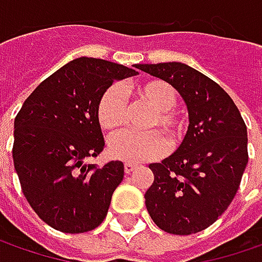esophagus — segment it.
<instances>
[{
	"instance_id": "esophagus-1",
	"label": "esophagus",
	"mask_w": 262,
	"mask_h": 262,
	"mask_svg": "<svg viewBox=\"0 0 262 262\" xmlns=\"http://www.w3.org/2000/svg\"><path fill=\"white\" fill-rule=\"evenodd\" d=\"M136 167H137V165H134V163H125V165H124V170H125V173H128V175H129V173H131V172H133Z\"/></svg>"
}]
</instances>
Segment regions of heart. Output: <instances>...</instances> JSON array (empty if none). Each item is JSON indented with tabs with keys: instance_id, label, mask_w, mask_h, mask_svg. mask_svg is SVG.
<instances>
[{
	"instance_id": "b5f03b06",
	"label": "heart",
	"mask_w": 262,
	"mask_h": 262,
	"mask_svg": "<svg viewBox=\"0 0 262 262\" xmlns=\"http://www.w3.org/2000/svg\"><path fill=\"white\" fill-rule=\"evenodd\" d=\"M138 97L155 109V115L148 121V128L160 126L170 140H175L181 131V121L175 115L176 92L162 80L148 81L137 89ZM97 119L100 126L114 133L125 121V97L119 86H112L102 95L97 105ZM167 148L166 138L157 131L144 134L121 133L109 140L111 156L129 163H141L160 157Z\"/></svg>"
}]
</instances>
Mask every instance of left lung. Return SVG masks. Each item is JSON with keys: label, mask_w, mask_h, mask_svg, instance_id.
Returning <instances> with one entry per match:
<instances>
[{"label": "left lung", "mask_w": 262, "mask_h": 262, "mask_svg": "<svg viewBox=\"0 0 262 262\" xmlns=\"http://www.w3.org/2000/svg\"><path fill=\"white\" fill-rule=\"evenodd\" d=\"M169 83L185 102L189 125L175 153L151 163L155 181L144 194L153 222L173 235L213 225L235 198L248 165V133L230 96L182 62L137 64Z\"/></svg>", "instance_id": "left-lung-1"}]
</instances>
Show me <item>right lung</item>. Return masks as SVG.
<instances>
[{"label": "right lung", "mask_w": 262, "mask_h": 262, "mask_svg": "<svg viewBox=\"0 0 262 262\" xmlns=\"http://www.w3.org/2000/svg\"><path fill=\"white\" fill-rule=\"evenodd\" d=\"M137 74L116 62L81 56L25 100L14 119L13 160L26 200L46 225L83 233L103 222L124 163H86L105 147L97 105L114 81Z\"/></svg>", "instance_id": "add662e5"}]
</instances>
